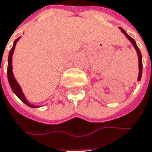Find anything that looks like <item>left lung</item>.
Here are the masks:
<instances>
[{"label": "left lung", "instance_id": "left-lung-1", "mask_svg": "<svg viewBox=\"0 0 152 152\" xmlns=\"http://www.w3.org/2000/svg\"><path fill=\"white\" fill-rule=\"evenodd\" d=\"M121 30L124 32V34L127 37V38L132 43V45H133V46L136 48V50H137V55H138V62H139V74H138V81H140L141 80V78H142V54H141V51H140V50H139V48L137 47V44H136V41L131 37H129L127 33H126V31L124 30V28H121Z\"/></svg>", "mask_w": 152, "mask_h": 152}]
</instances>
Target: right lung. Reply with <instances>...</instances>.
<instances>
[{"label":"right lung","mask_w":152,"mask_h":152,"mask_svg":"<svg viewBox=\"0 0 152 152\" xmlns=\"http://www.w3.org/2000/svg\"><path fill=\"white\" fill-rule=\"evenodd\" d=\"M19 38H20V37H18L17 39H15V40L14 45H13V47L11 48L10 53H9V59H8V80H9V82H10V87H11V89H12V90H13V92L16 94V96H17V97L22 101V102H23L25 104L28 105V107H35L36 106L29 104V103L28 102V101L26 100V98H25L24 94H23V92H22V89H21L20 86L18 85L17 81L15 80V77H14V75H13V72H12V55H13L14 50H15V47L16 42L18 41V39H19Z\"/></svg>","instance_id":"add662e5"}]
</instances>
